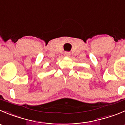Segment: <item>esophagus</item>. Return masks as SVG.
Instances as JSON below:
<instances>
[{"instance_id":"1","label":"esophagus","mask_w":125,"mask_h":125,"mask_svg":"<svg viewBox=\"0 0 125 125\" xmlns=\"http://www.w3.org/2000/svg\"><path fill=\"white\" fill-rule=\"evenodd\" d=\"M64 55H65V56L66 57H70V55H71V54H70V52H65Z\"/></svg>"}]
</instances>
